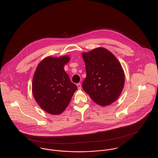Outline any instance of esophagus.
I'll return each instance as SVG.
<instances>
[{
  "label": "esophagus",
  "mask_w": 158,
  "mask_h": 158,
  "mask_svg": "<svg viewBox=\"0 0 158 158\" xmlns=\"http://www.w3.org/2000/svg\"><path fill=\"white\" fill-rule=\"evenodd\" d=\"M77 86L78 89L79 90H80V89H81V84H80V83H78V84L77 85Z\"/></svg>",
  "instance_id": "1"
}]
</instances>
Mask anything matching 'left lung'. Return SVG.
<instances>
[{"instance_id":"1","label":"left lung","mask_w":158,"mask_h":158,"mask_svg":"<svg viewBox=\"0 0 158 158\" xmlns=\"http://www.w3.org/2000/svg\"><path fill=\"white\" fill-rule=\"evenodd\" d=\"M86 77L82 88L97 104L106 106L120 96L125 84V73L121 64L113 53L97 47L82 53Z\"/></svg>"}]
</instances>
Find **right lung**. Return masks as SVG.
Returning <instances> with one entry per match:
<instances>
[{
	"label": "right lung",
	"mask_w": 158,
	"mask_h": 158,
	"mask_svg": "<svg viewBox=\"0 0 158 158\" xmlns=\"http://www.w3.org/2000/svg\"><path fill=\"white\" fill-rule=\"evenodd\" d=\"M69 56H47L38 65L32 81V92L39 106L52 115H59L68 107L77 89L64 68Z\"/></svg>",
	"instance_id": "1"
}]
</instances>
